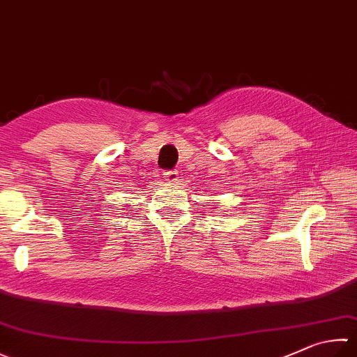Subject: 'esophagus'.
<instances>
[{"mask_svg":"<svg viewBox=\"0 0 357 357\" xmlns=\"http://www.w3.org/2000/svg\"><path fill=\"white\" fill-rule=\"evenodd\" d=\"M177 176H178L177 171H163V177H165L167 181H176V180H177Z\"/></svg>","mask_w":357,"mask_h":357,"instance_id":"1","label":"esophagus"}]
</instances>
